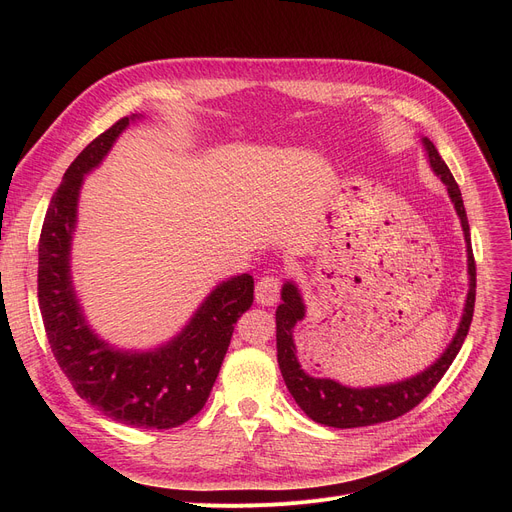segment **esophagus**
<instances>
[{
    "label": "esophagus",
    "mask_w": 512,
    "mask_h": 512,
    "mask_svg": "<svg viewBox=\"0 0 512 512\" xmlns=\"http://www.w3.org/2000/svg\"><path fill=\"white\" fill-rule=\"evenodd\" d=\"M255 299H257L259 305H265V307H272L274 303H278V299H280V278L274 276V274L259 278V282L255 286Z\"/></svg>",
    "instance_id": "esophagus-1"
}]
</instances>
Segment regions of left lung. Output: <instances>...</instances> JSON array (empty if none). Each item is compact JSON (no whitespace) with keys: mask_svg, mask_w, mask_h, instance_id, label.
<instances>
[{"mask_svg":"<svg viewBox=\"0 0 512 512\" xmlns=\"http://www.w3.org/2000/svg\"><path fill=\"white\" fill-rule=\"evenodd\" d=\"M421 143L429 161V168H432L434 174L446 184L448 197L456 209V215H459L463 234H465L469 292H467V301H465L463 317L459 321V328H456V334L452 336L450 344L444 348V353L427 369L413 375V378L400 380L394 384H384V386H369V388L342 386L340 382L330 378H313V375H309L301 367L292 332H294V326L305 319L307 307L303 303V294L299 286L292 280L284 282L282 303L276 309L278 365H280L288 392L292 394L294 400H297V405L307 413V417L313 419L315 423L348 429V427H365L373 423L392 421L400 415L409 413L436 388V384L442 380V375L448 371L456 355H459L461 346L467 338L471 319H473V307H475V259L471 249L467 211L463 205L459 184L454 182L436 145L427 137H423Z\"/></svg>","mask_w":512,"mask_h":512,"instance_id":"left-lung-1","label":"left lung"}]
</instances>
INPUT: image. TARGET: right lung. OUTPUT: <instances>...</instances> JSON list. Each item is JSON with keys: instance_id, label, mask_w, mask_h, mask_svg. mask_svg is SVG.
<instances>
[{"instance_id": "1", "label": "right lung", "mask_w": 512, "mask_h": 512, "mask_svg": "<svg viewBox=\"0 0 512 512\" xmlns=\"http://www.w3.org/2000/svg\"><path fill=\"white\" fill-rule=\"evenodd\" d=\"M139 118L132 114L99 134L78 153L53 193L39 240V307L53 357L80 398L118 423L170 429L203 409L236 319L253 305L255 286L249 274L220 282L172 340L149 351L112 346L89 326L70 265L80 188Z\"/></svg>"}]
</instances>
